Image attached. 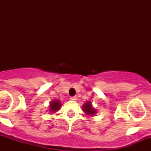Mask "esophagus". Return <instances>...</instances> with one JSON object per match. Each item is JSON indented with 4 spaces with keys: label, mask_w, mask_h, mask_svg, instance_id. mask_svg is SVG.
Wrapping results in <instances>:
<instances>
[{
    "label": "esophagus",
    "mask_w": 151,
    "mask_h": 151,
    "mask_svg": "<svg viewBox=\"0 0 151 151\" xmlns=\"http://www.w3.org/2000/svg\"><path fill=\"white\" fill-rule=\"evenodd\" d=\"M70 99L72 100V101H77V96H71Z\"/></svg>",
    "instance_id": "1"
}]
</instances>
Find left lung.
I'll return each mask as SVG.
<instances>
[{"label": "left lung", "mask_w": 151, "mask_h": 151, "mask_svg": "<svg viewBox=\"0 0 151 151\" xmlns=\"http://www.w3.org/2000/svg\"><path fill=\"white\" fill-rule=\"evenodd\" d=\"M82 110L86 114L90 116H92L95 115L96 113V111L95 110V109L92 106L91 104V102L87 101L82 106Z\"/></svg>", "instance_id": "left-lung-1"}]
</instances>
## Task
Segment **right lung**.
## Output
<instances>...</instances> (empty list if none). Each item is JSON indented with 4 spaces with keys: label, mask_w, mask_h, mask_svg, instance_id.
I'll list each match as a JSON object with an SVG mask.
<instances>
[{
    "label": "right lung",
    "mask_w": 151,
    "mask_h": 151,
    "mask_svg": "<svg viewBox=\"0 0 151 151\" xmlns=\"http://www.w3.org/2000/svg\"><path fill=\"white\" fill-rule=\"evenodd\" d=\"M61 102H60V100H53L52 101L50 102V111L51 112H56L57 111H58L59 109L61 107Z\"/></svg>",
    "instance_id": "add662e5"
}]
</instances>
